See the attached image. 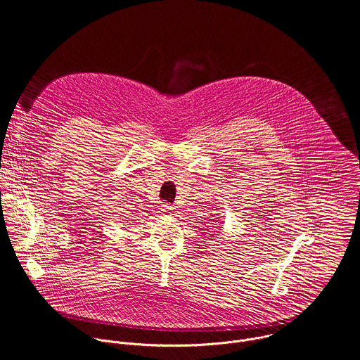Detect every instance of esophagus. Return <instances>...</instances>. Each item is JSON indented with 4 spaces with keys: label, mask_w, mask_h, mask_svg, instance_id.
Listing matches in <instances>:
<instances>
[{
    "label": "esophagus",
    "mask_w": 360,
    "mask_h": 360,
    "mask_svg": "<svg viewBox=\"0 0 360 360\" xmlns=\"http://www.w3.org/2000/svg\"><path fill=\"white\" fill-rule=\"evenodd\" d=\"M162 210L166 213V214H173V212H174V207L172 205H167V204H165L163 207H162Z\"/></svg>",
    "instance_id": "1"
}]
</instances>
